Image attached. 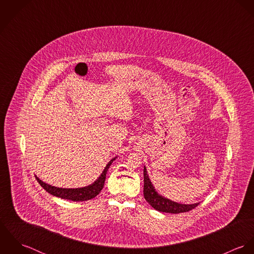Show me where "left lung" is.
<instances>
[{"label":"left lung","mask_w":254,"mask_h":254,"mask_svg":"<svg viewBox=\"0 0 254 254\" xmlns=\"http://www.w3.org/2000/svg\"><path fill=\"white\" fill-rule=\"evenodd\" d=\"M144 196L151 207H153L157 211L166 213L177 214L182 212H188L199 204V202L192 204L178 203L158 193L152 183L149 180L145 166L144 167Z\"/></svg>","instance_id":"obj_1"}]
</instances>
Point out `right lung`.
<instances>
[{
	"label": "right lung",
	"instance_id": "obj_1",
	"mask_svg": "<svg viewBox=\"0 0 254 254\" xmlns=\"http://www.w3.org/2000/svg\"><path fill=\"white\" fill-rule=\"evenodd\" d=\"M115 158L116 157L112 158L109 161V163L107 164V166L105 167L104 171L102 172V174L100 175V177L96 181L92 183L91 185H88V186L82 187V188H75V189L58 188V187L49 185V184L42 181L41 179H39L37 177L36 175H35V178L38 183L43 187L44 190H46L49 193H51L55 196L64 198V199H69L72 201H85V200H89V199L96 197L100 193V191L103 190L109 166L111 165L113 160H115Z\"/></svg>",
	"mask_w": 254,
	"mask_h": 254
}]
</instances>
